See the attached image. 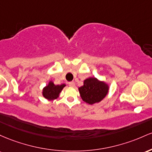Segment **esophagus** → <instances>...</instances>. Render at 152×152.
Masks as SVG:
<instances>
[{
  "label": "esophagus",
  "mask_w": 152,
  "mask_h": 152,
  "mask_svg": "<svg viewBox=\"0 0 152 152\" xmlns=\"http://www.w3.org/2000/svg\"><path fill=\"white\" fill-rule=\"evenodd\" d=\"M68 84H69V85L70 87H75V82H69V83H68Z\"/></svg>",
  "instance_id": "esophagus-1"
}]
</instances>
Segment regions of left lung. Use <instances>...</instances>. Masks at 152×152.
I'll return each instance as SVG.
<instances>
[{"label":"left lung","instance_id":"1","mask_svg":"<svg viewBox=\"0 0 152 152\" xmlns=\"http://www.w3.org/2000/svg\"><path fill=\"white\" fill-rule=\"evenodd\" d=\"M79 92L82 99L92 105L101 101L106 96L108 87L105 83L99 81L95 77H90L84 81L83 86L79 88Z\"/></svg>","mask_w":152,"mask_h":152}]
</instances>
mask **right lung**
Segmentation results:
<instances>
[{
    "label": "right lung",
    "instance_id": "1",
    "mask_svg": "<svg viewBox=\"0 0 152 152\" xmlns=\"http://www.w3.org/2000/svg\"><path fill=\"white\" fill-rule=\"evenodd\" d=\"M64 86H65L64 84L55 85L52 82H50L49 85H47L43 89L44 97L49 100H54V99L57 98L59 93L62 91V90Z\"/></svg>",
    "mask_w": 152,
    "mask_h": 152
}]
</instances>
